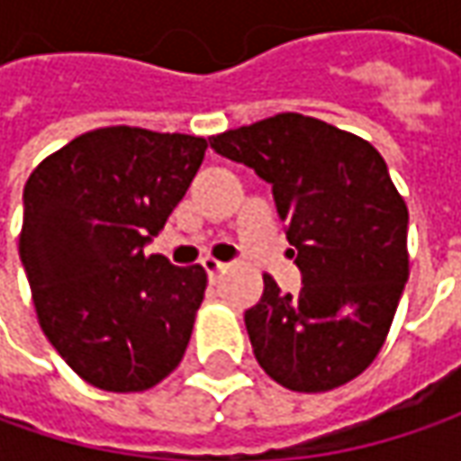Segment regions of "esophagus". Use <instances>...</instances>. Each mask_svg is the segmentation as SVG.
I'll return each instance as SVG.
<instances>
[{"instance_id": "34e87169", "label": "esophagus", "mask_w": 461, "mask_h": 461, "mask_svg": "<svg viewBox=\"0 0 461 461\" xmlns=\"http://www.w3.org/2000/svg\"><path fill=\"white\" fill-rule=\"evenodd\" d=\"M203 267L207 269L210 279H215L221 272H225V267H228V264H222V261H218V258H203Z\"/></svg>"}]
</instances>
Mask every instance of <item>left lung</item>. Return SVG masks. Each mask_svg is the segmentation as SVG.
<instances>
[{
    "instance_id": "obj_1",
    "label": "left lung",
    "mask_w": 461,
    "mask_h": 461,
    "mask_svg": "<svg viewBox=\"0 0 461 461\" xmlns=\"http://www.w3.org/2000/svg\"><path fill=\"white\" fill-rule=\"evenodd\" d=\"M272 185L303 275L243 321L261 369L294 393H326L380 354L408 282V207L372 143L315 117L282 113L210 138Z\"/></svg>"
}]
</instances>
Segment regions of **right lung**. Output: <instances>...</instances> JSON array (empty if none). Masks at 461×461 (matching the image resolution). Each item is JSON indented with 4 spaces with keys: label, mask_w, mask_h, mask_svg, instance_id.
Returning a JSON list of instances; mask_svg holds the SVG:
<instances>
[{
    "label": "right lung",
    "mask_w": 461,
    "mask_h": 461,
    "mask_svg": "<svg viewBox=\"0 0 461 461\" xmlns=\"http://www.w3.org/2000/svg\"><path fill=\"white\" fill-rule=\"evenodd\" d=\"M207 140L97 128L43 158L23 192L20 258L41 328L81 380L143 393L185 357L207 275L143 254Z\"/></svg>",
    "instance_id": "right-lung-1"
}]
</instances>
